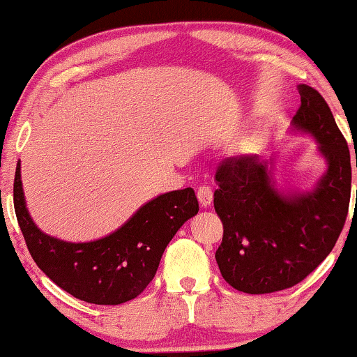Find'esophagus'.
<instances>
[{
	"label": "esophagus",
	"instance_id": "esophagus-1",
	"mask_svg": "<svg viewBox=\"0 0 357 357\" xmlns=\"http://www.w3.org/2000/svg\"><path fill=\"white\" fill-rule=\"evenodd\" d=\"M197 199H199V204L204 206V208H208L213 203V190L209 184H203V186L197 188Z\"/></svg>",
	"mask_w": 357,
	"mask_h": 357
}]
</instances>
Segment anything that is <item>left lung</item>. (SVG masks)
Here are the masks:
<instances>
[{"instance_id": "obj_1", "label": "left lung", "mask_w": 357, "mask_h": 357, "mask_svg": "<svg viewBox=\"0 0 357 357\" xmlns=\"http://www.w3.org/2000/svg\"><path fill=\"white\" fill-rule=\"evenodd\" d=\"M298 89L294 131L314 137L328 161L314 190L282 195L274 188L269 162L257 156L229 158L216 171L214 209L225 227L216 263L226 282L248 294L301 282L333 251L349 209L351 156L344 136L324 98L307 84Z\"/></svg>"}]
</instances>
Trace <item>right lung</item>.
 Wrapping results in <instances>:
<instances>
[{"label":"right lung","instance_id":"right-lung-1","mask_svg":"<svg viewBox=\"0 0 357 357\" xmlns=\"http://www.w3.org/2000/svg\"><path fill=\"white\" fill-rule=\"evenodd\" d=\"M15 213L28 251L54 284L81 301L116 306L146 289L173 236L199 211L195 190L154 197L114 233L89 243H68L45 234L24 203L20 162L13 186Z\"/></svg>","mask_w":357,"mask_h":357}]
</instances>
